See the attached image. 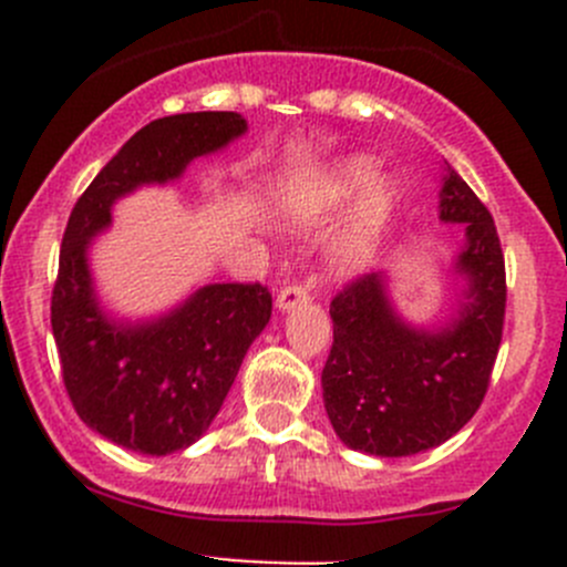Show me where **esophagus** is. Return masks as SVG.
Instances as JSON below:
<instances>
[{
  "mask_svg": "<svg viewBox=\"0 0 567 567\" xmlns=\"http://www.w3.org/2000/svg\"><path fill=\"white\" fill-rule=\"evenodd\" d=\"M307 299H310V290H307L305 285H288V288H282L277 293V310L288 312L293 310V307L307 305Z\"/></svg>",
  "mask_w": 567,
  "mask_h": 567,
  "instance_id": "esophagus-1",
  "label": "esophagus"
}]
</instances>
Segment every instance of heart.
<instances>
[{
    "mask_svg": "<svg viewBox=\"0 0 567 567\" xmlns=\"http://www.w3.org/2000/svg\"><path fill=\"white\" fill-rule=\"evenodd\" d=\"M373 175V158L348 156L334 162L331 167L320 169L316 175L299 177V181H293L285 188L282 210L299 227L316 225V221L326 219L348 197H353L359 187L363 188L357 205H353L346 233H342V238L331 249V266L340 274L353 271L364 260L375 233L386 225V219H390L394 210V203H398V192H394L390 177Z\"/></svg>",
    "mask_w": 567,
    "mask_h": 567,
    "instance_id": "b5f03b06",
    "label": "heart"
}]
</instances>
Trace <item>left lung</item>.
<instances>
[{"label":"left lung","mask_w":567,"mask_h":567,"mask_svg":"<svg viewBox=\"0 0 567 567\" xmlns=\"http://www.w3.org/2000/svg\"><path fill=\"white\" fill-rule=\"evenodd\" d=\"M439 219L463 227L453 271L463 279L455 312L439 326L409 323L384 274L353 279L329 307L334 342L323 403L346 447L403 458L439 447L483 403L505 323V255L488 208L444 162Z\"/></svg>","instance_id":"obj_1"}]
</instances>
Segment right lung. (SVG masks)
<instances>
[{
  "instance_id": "obj_1",
  "label": "right lung",
  "mask_w": 567,
  "mask_h": 567,
  "mask_svg": "<svg viewBox=\"0 0 567 567\" xmlns=\"http://www.w3.org/2000/svg\"><path fill=\"white\" fill-rule=\"evenodd\" d=\"M247 134L238 112H186L147 123L73 205L51 293V331L68 398L87 427L142 455L186 450L219 414L255 337L271 318L262 285L216 282L147 320L112 318L90 271V244L112 205L164 186L199 156Z\"/></svg>"
}]
</instances>
